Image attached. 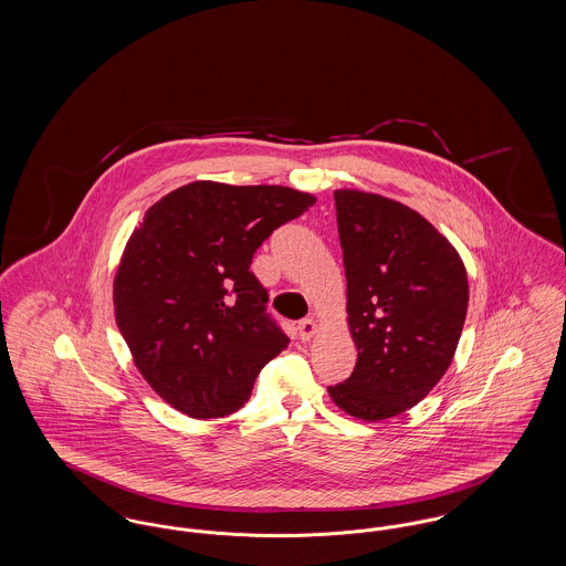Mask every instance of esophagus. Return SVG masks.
Wrapping results in <instances>:
<instances>
[{"label":"esophagus","instance_id":"1","mask_svg":"<svg viewBox=\"0 0 566 566\" xmlns=\"http://www.w3.org/2000/svg\"><path fill=\"white\" fill-rule=\"evenodd\" d=\"M318 331V324L314 318H303L296 323V333H298V339L301 342H310Z\"/></svg>","mask_w":566,"mask_h":566}]
</instances>
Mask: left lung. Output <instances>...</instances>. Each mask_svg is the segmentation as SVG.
<instances>
[{"mask_svg": "<svg viewBox=\"0 0 566 566\" xmlns=\"http://www.w3.org/2000/svg\"><path fill=\"white\" fill-rule=\"evenodd\" d=\"M333 197L356 367L328 395L352 418L381 422L420 403L446 376L469 280L457 248L416 210L367 190Z\"/></svg>", "mask_w": 566, "mask_h": 566, "instance_id": "8db88e82", "label": "left lung"}]
</instances>
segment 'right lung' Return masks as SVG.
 Here are the masks:
<instances>
[{"label":"right lung","mask_w":566,"mask_h":566,"mask_svg":"<svg viewBox=\"0 0 566 566\" xmlns=\"http://www.w3.org/2000/svg\"><path fill=\"white\" fill-rule=\"evenodd\" d=\"M312 192L197 180L144 214L114 273V318L137 371L165 403L210 420L242 407L289 346L268 316L252 254L307 212Z\"/></svg>","instance_id":"1"}]
</instances>
